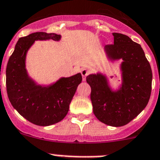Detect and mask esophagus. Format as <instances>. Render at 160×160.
I'll return each mask as SVG.
<instances>
[{
	"label": "esophagus",
	"mask_w": 160,
	"mask_h": 160,
	"mask_svg": "<svg viewBox=\"0 0 160 160\" xmlns=\"http://www.w3.org/2000/svg\"><path fill=\"white\" fill-rule=\"evenodd\" d=\"M82 76V80L83 81H86V76L88 75V73H89V71L87 69H82L81 71Z\"/></svg>",
	"instance_id": "obj_1"
}]
</instances>
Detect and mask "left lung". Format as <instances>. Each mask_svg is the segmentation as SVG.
<instances>
[{
	"label": "left lung",
	"instance_id": "obj_1",
	"mask_svg": "<svg viewBox=\"0 0 160 160\" xmlns=\"http://www.w3.org/2000/svg\"><path fill=\"white\" fill-rule=\"evenodd\" d=\"M114 44L104 50L112 60L122 59V82L113 91L105 76L89 74L86 82L91 87L90 99L97 119L112 127H122L138 116L147 106L152 91V73L149 62L139 44L122 33H113Z\"/></svg>",
	"mask_w": 160,
	"mask_h": 160
}]
</instances>
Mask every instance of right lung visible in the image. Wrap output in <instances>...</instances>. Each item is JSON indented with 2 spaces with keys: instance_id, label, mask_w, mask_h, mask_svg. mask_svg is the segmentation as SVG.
I'll return each instance as SVG.
<instances>
[{
  "instance_id": "obj_1",
  "label": "right lung",
  "mask_w": 160,
  "mask_h": 160,
  "mask_svg": "<svg viewBox=\"0 0 160 160\" xmlns=\"http://www.w3.org/2000/svg\"><path fill=\"white\" fill-rule=\"evenodd\" d=\"M60 34L36 32L20 38L9 58L6 68L8 97L15 109L30 122L46 127L63 119L69 105L82 82L80 73L69 78H61L48 86L37 85L27 74L26 56L29 48L38 40L59 41Z\"/></svg>"
}]
</instances>
